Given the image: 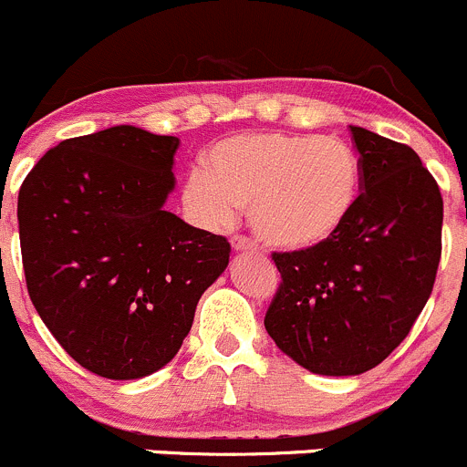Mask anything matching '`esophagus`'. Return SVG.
<instances>
[{
  "mask_svg": "<svg viewBox=\"0 0 467 467\" xmlns=\"http://www.w3.org/2000/svg\"><path fill=\"white\" fill-rule=\"evenodd\" d=\"M233 248L239 253H255L257 246L246 237H233Z\"/></svg>",
  "mask_w": 467,
  "mask_h": 467,
  "instance_id": "34e87169",
  "label": "esophagus"
}]
</instances>
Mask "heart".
Listing matches in <instances>:
<instances>
[{
	"instance_id": "b5f03b06",
	"label": "heart",
	"mask_w": 467,
	"mask_h": 467,
	"mask_svg": "<svg viewBox=\"0 0 467 467\" xmlns=\"http://www.w3.org/2000/svg\"><path fill=\"white\" fill-rule=\"evenodd\" d=\"M363 192L356 152L312 134H239L210 150L205 173L192 171L182 205L202 225L223 228L234 210L262 242L283 251H307L328 242L354 214Z\"/></svg>"
}]
</instances>
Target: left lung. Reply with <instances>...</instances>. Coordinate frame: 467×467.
I'll list each match as a JSON object with an SVG mask.
<instances>
[{
  "mask_svg": "<svg viewBox=\"0 0 467 467\" xmlns=\"http://www.w3.org/2000/svg\"><path fill=\"white\" fill-rule=\"evenodd\" d=\"M363 192L328 242L274 253L280 287L266 333L301 368L354 377L400 347L431 296L442 251V196L406 143L351 128Z\"/></svg>",
  "mask_w": 467,
  "mask_h": 467,
  "instance_id": "obj_1",
  "label": "left lung"
}]
</instances>
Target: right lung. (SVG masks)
<instances>
[{
    "mask_svg": "<svg viewBox=\"0 0 467 467\" xmlns=\"http://www.w3.org/2000/svg\"><path fill=\"white\" fill-rule=\"evenodd\" d=\"M178 146L132 125L66 139L20 187L31 303L98 377L130 381L171 363L228 266V239L164 210Z\"/></svg>",
    "mask_w": 467,
    "mask_h": 467,
    "instance_id": "add662e5",
    "label": "right lung"
}]
</instances>
